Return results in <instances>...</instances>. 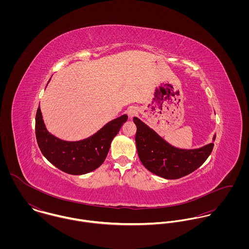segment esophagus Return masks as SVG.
I'll list each match as a JSON object with an SVG mask.
<instances>
[{
	"instance_id": "obj_1",
	"label": "esophagus",
	"mask_w": 249,
	"mask_h": 249,
	"mask_svg": "<svg viewBox=\"0 0 249 249\" xmlns=\"http://www.w3.org/2000/svg\"><path fill=\"white\" fill-rule=\"evenodd\" d=\"M137 112H138V111H137V108L134 107H129L128 110H127V114H128V116H129L130 118L136 116V115H137Z\"/></svg>"
}]
</instances>
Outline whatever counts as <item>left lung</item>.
Masks as SVG:
<instances>
[{"label": "left lung", "mask_w": 249, "mask_h": 249, "mask_svg": "<svg viewBox=\"0 0 249 249\" xmlns=\"http://www.w3.org/2000/svg\"><path fill=\"white\" fill-rule=\"evenodd\" d=\"M133 121L137 126L135 142L139 158L149 172L161 178L178 179L193 173L213 150V142L196 149L177 148L138 118L134 117Z\"/></svg>", "instance_id": "left-lung-1"}]
</instances>
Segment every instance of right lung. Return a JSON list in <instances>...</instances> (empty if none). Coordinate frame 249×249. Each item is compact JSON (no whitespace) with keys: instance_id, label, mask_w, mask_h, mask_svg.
<instances>
[{"instance_id":"1","label":"right lung","mask_w":249,"mask_h":249,"mask_svg":"<svg viewBox=\"0 0 249 249\" xmlns=\"http://www.w3.org/2000/svg\"><path fill=\"white\" fill-rule=\"evenodd\" d=\"M126 120L127 115H123L109 122L100 131L85 140L66 142L47 131L38 107L36 140L42 154L56 168L70 175H84L98 169L104 163L113 138Z\"/></svg>"}]
</instances>
